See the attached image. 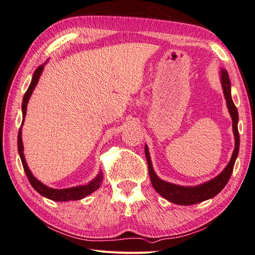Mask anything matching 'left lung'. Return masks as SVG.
I'll return each instance as SVG.
<instances>
[{
  "mask_svg": "<svg viewBox=\"0 0 255 255\" xmlns=\"http://www.w3.org/2000/svg\"><path fill=\"white\" fill-rule=\"evenodd\" d=\"M220 82L223 89V95H225L227 106L230 113L231 118H232V125H233V133L235 138V148L231 157L229 164L227 167L223 169V171L218 174L214 179L202 183L197 186H181V185H175L173 183H169L164 180L159 179L157 174L155 173L152 166V161L150 157V153L148 145H144V154L146 158V163H148L149 168V174L153 188L155 189L158 194L164 197L168 201L172 203L179 204V205H192L200 202H203L205 200L212 199L215 196H217L219 192L225 188L227 183L229 182L231 174L233 172V168L235 160L238 156L239 151V134H238V113L237 109L232 100L231 96V81L229 79V74L226 69H220Z\"/></svg>",
  "mask_w": 255,
  "mask_h": 255,
  "instance_id": "8db88e82",
  "label": "left lung"
}]
</instances>
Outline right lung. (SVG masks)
I'll return each instance as SVG.
<instances>
[{"instance_id":"add662e5","label":"right lung","mask_w":255,"mask_h":255,"mask_svg":"<svg viewBox=\"0 0 255 255\" xmlns=\"http://www.w3.org/2000/svg\"><path fill=\"white\" fill-rule=\"evenodd\" d=\"M47 64V61L40 67H38L36 69V71L33 74L32 82H30L29 86L25 92L24 97H23V101H22V123H21V128L19 129L18 133V151H19V155L22 161L23 169H24L25 174L27 176V179L30 183V185L34 187V189L40 194L41 196L48 198L50 200H53V201H57V202H67V201H75V200H80L83 199L86 196L92 194V192L96 191L100 185L102 183L103 180V173L100 170L98 175L95 177L94 180H91L88 184L86 185H80V186H75V187H70V188H65V189H55V188H51L47 185H44L41 183L39 180H37L36 177L33 175L32 171L29 170V168L26 164V160L24 157V153H23V142H22V126L24 123V118L26 115V109H27V103L29 101V98L32 96L33 91L36 87V85L40 79V75L43 71L44 65Z\"/></svg>"}]
</instances>
